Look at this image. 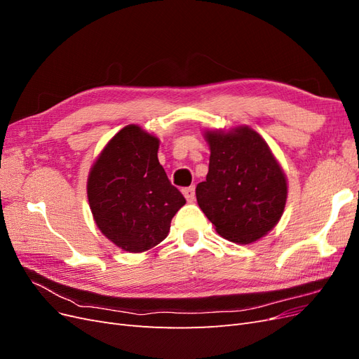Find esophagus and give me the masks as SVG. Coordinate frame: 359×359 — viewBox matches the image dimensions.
<instances>
[{
	"instance_id": "obj_1",
	"label": "esophagus",
	"mask_w": 359,
	"mask_h": 359,
	"mask_svg": "<svg viewBox=\"0 0 359 359\" xmlns=\"http://www.w3.org/2000/svg\"><path fill=\"white\" fill-rule=\"evenodd\" d=\"M182 193H184V196H186L187 202H193V201H194V187L184 189Z\"/></svg>"
}]
</instances>
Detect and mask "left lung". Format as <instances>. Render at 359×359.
<instances>
[{"label": "left lung", "mask_w": 359, "mask_h": 359, "mask_svg": "<svg viewBox=\"0 0 359 359\" xmlns=\"http://www.w3.org/2000/svg\"><path fill=\"white\" fill-rule=\"evenodd\" d=\"M210 169L196 199L217 233L250 244L278 223L287 199V181L268 144L253 128L206 130Z\"/></svg>", "instance_id": "1"}]
</instances>
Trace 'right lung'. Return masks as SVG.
<instances>
[{
    "instance_id": "obj_1",
    "label": "right lung",
    "mask_w": 359,
    "mask_h": 359,
    "mask_svg": "<svg viewBox=\"0 0 359 359\" xmlns=\"http://www.w3.org/2000/svg\"><path fill=\"white\" fill-rule=\"evenodd\" d=\"M158 139L130 124L106 144L86 193L97 227L128 253L145 252L169 233L186 199L158 163Z\"/></svg>"
}]
</instances>
